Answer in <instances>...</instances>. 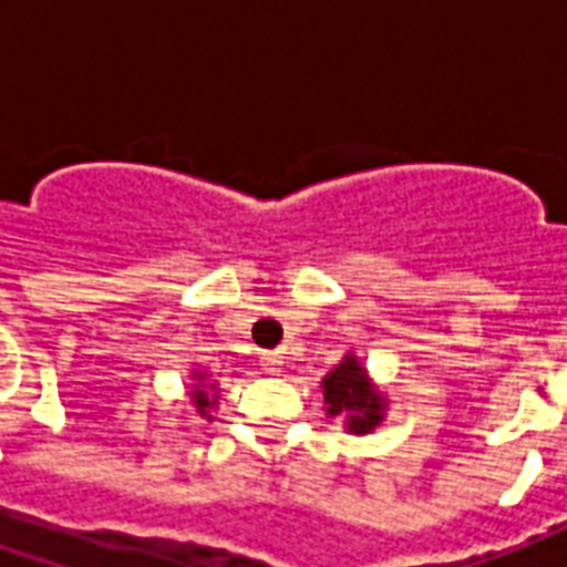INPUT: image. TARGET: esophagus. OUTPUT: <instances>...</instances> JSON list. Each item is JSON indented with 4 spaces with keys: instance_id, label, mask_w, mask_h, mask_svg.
Returning a JSON list of instances; mask_svg holds the SVG:
<instances>
[{
    "instance_id": "obj_1",
    "label": "esophagus",
    "mask_w": 567,
    "mask_h": 567,
    "mask_svg": "<svg viewBox=\"0 0 567 567\" xmlns=\"http://www.w3.org/2000/svg\"><path fill=\"white\" fill-rule=\"evenodd\" d=\"M260 364H264L267 373H279V370H282V355H279V352H264V355H260Z\"/></svg>"
}]
</instances>
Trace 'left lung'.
<instances>
[{
    "instance_id": "obj_1",
    "label": "left lung",
    "mask_w": 567,
    "mask_h": 567,
    "mask_svg": "<svg viewBox=\"0 0 567 567\" xmlns=\"http://www.w3.org/2000/svg\"><path fill=\"white\" fill-rule=\"evenodd\" d=\"M321 385H324L328 416H346L349 431L368 434L373 431V425L382 422V398L370 392L368 377L352 355L346 358L340 368L331 370Z\"/></svg>"
}]
</instances>
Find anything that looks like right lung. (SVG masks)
<instances>
[{"instance_id": "add662e5", "label": "right lung", "mask_w": 567, "mask_h": 567, "mask_svg": "<svg viewBox=\"0 0 567 567\" xmlns=\"http://www.w3.org/2000/svg\"><path fill=\"white\" fill-rule=\"evenodd\" d=\"M194 404H197V410H199V416H206V410H209L212 404H215V398H209V394L203 392V385H194Z\"/></svg>"}]
</instances>
